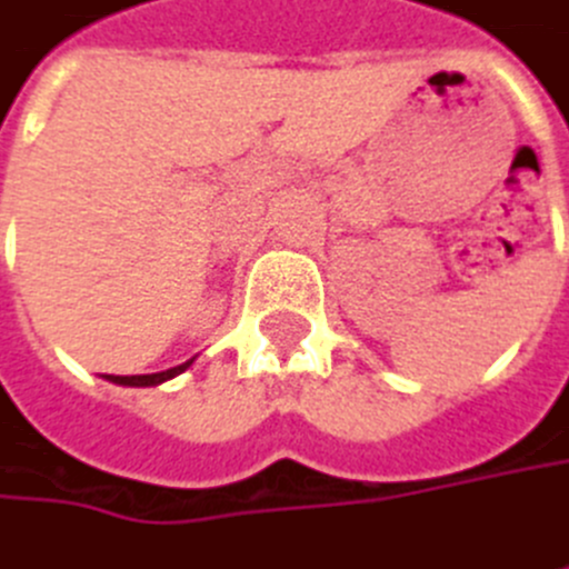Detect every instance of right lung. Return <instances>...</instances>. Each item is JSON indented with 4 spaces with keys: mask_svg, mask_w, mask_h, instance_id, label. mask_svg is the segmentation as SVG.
<instances>
[{
    "mask_svg": "<svg viewBox=\"0 0 569 569\" xmlns=\"http://www.w3.org/2000/svg\"><path fill=\"white\" fill-rule=\"evenodd\" d=\"M191 361H184L179 368H169V371H159V375H130V378H120V375H107V381L113 385H123V388H156L162 381H172L176 375H181Z\"/></svg>",
    "mask_w": 569,
    "mask_h": 569,
    "instance_id": "add662e5",
    "label": "right lung"
}]
</instances>
